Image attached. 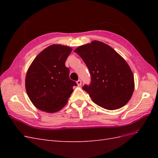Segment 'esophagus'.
I'll use <instances>...</instances> for the list:
<instances>
[{"label": "esophagus", "instance_id": "34e87169", "mask_svg": "<svg viewBox=\"0 0 158 158\" xmlns=\"http://www.w3.org/2000/svg\"><path fill=\"white\" fill-rule=\"evenodd\" d=\"M76 83H77L78 86H81V85H82V81H81L80 80H78L77 82H76Z\"/></svg>", "mask_w": 158, "mask_h": 158}]
</instances>
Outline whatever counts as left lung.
I'll return each instance as SVG.
<instances>
[{
	"label": "left lung",
	"mask_w": 158,
	"mask_h": 158,
	"mask_svg": "<svg viewBox=\"0 0 158 158\" xmlns=\"http://www.w3.org/2000/svg\"><path fill=\"white\" fill-rule=\"evenodd\" d=\"M74 52L89 69L92 81L83 89L92 101L108 110L125 106L135 89L134 75L126 60L112 47L96 40L78 47Z\"/></svg>",
	"instance_id": "left-lung-1"
}]
</instances>
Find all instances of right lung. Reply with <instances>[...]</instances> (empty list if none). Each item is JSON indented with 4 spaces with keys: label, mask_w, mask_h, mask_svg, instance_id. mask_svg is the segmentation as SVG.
I'll list each match as a JSON object with an SVG mask.
<instances>
[{
    "label": "right lung",
    "mask_w": 158,
    "mask_h": 158,
    "mask_svg": "<svg viewBox=\"0 0 158 158\" xmlns=\"http://www.w3.org/2000/svg\"><path fill=\"white\" fill-rule=\"evenodd\" d=\"M69 46L54 44L37 55L28 69L25 80L27 94L35 107L55 113L68 102L74 81L69 78L65 62L72 51Z\"/></svg>",
    "instance_id": "right-lung-1"
}]
</instances>
